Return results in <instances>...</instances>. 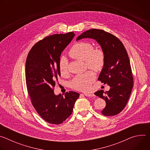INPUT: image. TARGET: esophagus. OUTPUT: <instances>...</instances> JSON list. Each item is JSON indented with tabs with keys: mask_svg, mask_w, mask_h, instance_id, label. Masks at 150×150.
<instances>
[{
	"mask_svg": "<svg viewBox=\"0 0 150 150\" xmlns=\"http://www.w3.org/2000/svg\"><path fill=\"white\" fill-rule=\"evenodd\" d=\"M84 95L85 96H87V97H94L95 96L93 94H91V93H85Z\"/></svg>",
	"mask_w": 150,
	"mask_h": 150,
	"instance_id": "esophagus-1",
	"label": "esophagus"
}]
</instances>
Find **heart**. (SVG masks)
Wrapping results in <instances>:
<instances>
[{
  "instance_id": "heart-1",
  "label": "heart",
  "mask_w": 150,
  "mask_h": 150,
  "mask_svg": "<svg viewBox=\"0 0 150 150\" xmlns=\"http://www.w3.org/2000/svg\"><path fill=\"white\" fill-rule=\"evenodd\" d=\"M75 59L84 60L87 67L95 71L103 69L105 62V55L102 48L94 49L93 45L88 41H79L75 43L68 53ZM61 75H66L68 72V63L66 58L62 57L59 63ZM96 79L93 71H88L83 74L76 75L70 82L72 88L81 91H88Z\"/></svg>"
}]
</instances>
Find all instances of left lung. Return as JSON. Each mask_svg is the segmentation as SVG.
<instances>
[{
    "instance_id": "1",
    "label": "left lung",
    "mask_w": 150,
    "mask_h": 150,
    "mask_svg": "<svg viewBox=\"0 0 150 150\" xmlns=\"http://www.w3.org/2000/svg\"><path fill=\"white\" fill-rule=\"evenodd\" d=\"M84 38L96 40L105 52V65L98 79L111 88L108 91L101 90L94 94L105 101L106 105L101 113L105 116H115L125 108L133 87L129 56L121 41L108 32L91 29L79 35L76 40Z\"/></svg>"
}]
</instances>
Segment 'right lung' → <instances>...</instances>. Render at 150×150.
I'll return each mask as SVG.
<instances>
[{
  "label": "right lung",
  "mask_w": 150,
  "mask_h": 150,
  "mask_svg": "<svg viewBox=\"0 0 150 150\" xmlns=\"http://www.w3.org/2000/svg\"><path fill=\"white\" fill-rule=\"evenodd\" d=\"M74 35L70 32L47 36L33 46L26 59V85L32 104L41 117L51 124L59 125L69 117L79 96L75 91L56 96L53 89L60 76L61 53Z\"/></svg>",
  "instance_id": "obj_1"
}]
</instances>
